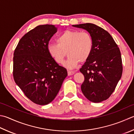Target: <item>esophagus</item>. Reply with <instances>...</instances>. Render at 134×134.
I'll list each match as a JSON object with an SVG mask.
<instances>
[{
	"label": "esophagus",
	"instance_id": "34e87169",
	"mask_svg": "<svg viewBox=\"0 0 134 134\" xmlns=\"http://www.w3.org/2000/svg\"><path fill=\"white\" fill-rule=\"evenodd\" d=\"M74 74H75V72H74V71H70V70H68V75L69 76L74 75Z\"/></svg>",
	"mask_w": 134,
	"mask_h": 134
}]
</instances>
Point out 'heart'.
<instances>
[{
    "label": "heart",
    "mask_w": 134,
    "mask_h": 134,
    "mask_svg": "<svg viewBox=\"0 0 134 134\" xmlns=\"http://www.w3.org/2000/svg\"><path fill=\"white\" fill-rule=\"evenodd\" d=\"M57 43H50L47 46L48 52L54 61L63 64L69 55L65 66L73 69L79 62H85L92 52L93 41L87 32L77 30H66L57 38Z\"/></svg>",
    "instance_id": "1"
}]
</instances>
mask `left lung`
<instances>
[{
    "label": "left lung",
    "mask_w": 134,
    "mask_h": 134,
    "mask_svg": "<svg viewBox=\"0 0 134 134\" xmlns=\"http://www.w3.org/2000/svg\"><path fill=\"white\" fill-rule=\"evenodd\" d=\"M72 26L86 30L93 41L92 54L80 69L85 77L82 92L90 102H103L110 97L121 77L119 48L111 36L97 25L85 23Z\"/></svg>",
    "instance_id": "8db88e82"
}]
</instances>
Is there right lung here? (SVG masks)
<instances>
[{"label": "right lung", "instance_id": "right-lung-1", "mask_svg": "<svg viewBox=\"0 0 134 134\" xmlns=\"http://www.w3.org/2000/svg\"><path fill=\"white\" fill-rule=\"evenodd\" d=\"M57 32L54 25L38 26L20 39L14 52V81L26 96L37 104L51 103L68 75L66 69L48 52L49 40Z\"/></svg>", "mask_w": 134, "mask_h": 134}]
</instances>
